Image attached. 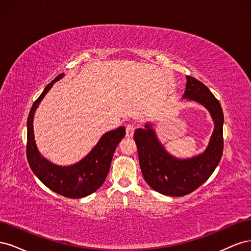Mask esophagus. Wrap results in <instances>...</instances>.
Segmentation results:
<instances>
[{
    "instance_id": "34e87169",
    "label": "esophagus",
    "mask_w": 251,
    "mask_h": 251,
    "mask_svg": "<svg viewBox=\"0 0 251 251\" xmlns=\"http://www.w3.org/2000/svg\"><path fill=\"white\" fill-rule=\"evenodd\" d=\"M134 131H135V127H134V126H132V125H127V126H126V137H128V138L133 137Z\"/></svg>"
}]
</instances>
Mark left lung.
Listing matches in <instances>:
<instances>
[{
    "mask_svg": "<svg viewBox=\"0 0 251 251\" xmlns=\"http://www.w3.org/2000/svg\"><path fill=\"white\" fill-rule=\"evenodd\" d=\"M186 80L182 97L203 105L214 120V132L206 150L192 158L180 159L164 149L151 124L134 133L144 180L154 191L171 197L185 196L202 185L216 170L223 153L221 104L204 83L192 76H186Z\"/></svg>",
    "mask_w": 251,
    "mask_h": 251,
    "instance_id": "8db88e82",
    "label": "left lung"
}]
</instances>
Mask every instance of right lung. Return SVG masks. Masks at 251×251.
<instances>
[{
  "label": "right lung",
  "instance_id": "add662e5",
  "mask_svg": "<svg viewBox=\"0 0 251 251\" xmlns=\"http://www.w3.org/2000/svg\"><path fill=\"white\" fill-rule=\"evenodd\" d=\"M63 77L64 73L53 79L30 110L27 119V159L33 174L52 192L66 198L78 199L93 194L102 185L110 171L114 151L125 137L126 128L119 126L103 134L90 153L74 164L62 166L45 158L37 149L34 139V114L54 82Z\"/></svg>",
  "mask_w": 251,
  "mask_h": 251
}]
</instances>
